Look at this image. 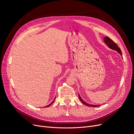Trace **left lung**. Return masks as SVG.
I'll list each match as a JSON object with an SVG mask.
<instances>
[{
	"label": "left lung",
	"mask_w": 134,
	"mask_h": 134,
	"mask_svg": "<svg viewBox=\"0 0 134 134\" xmlns=\"http://www.w3.org/2000/svg\"><path fill=\"white\" fill-rule=\"evenodd\" d=\"M104 40V42L107 44V45L110 48H111L112 49H114L115 51H116L122 56V53H121V51L120 49V48L118 47V45L113 40H111L110 38H109V37H105ZM79 97L80 100H81L82 102L86 105H87L89 107H98L99 105H92V104H89L87 103L86 102H85L84 100H83V99L81 98V97H80L79 94Z\"/></svg>",
	"instance_id": "1"
}]
</instances>
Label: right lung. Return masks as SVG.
I'll return each instance as SVG.
<instances>
[{"label": "right lung", "instance_id": "right-lung-1", "mask_svg": "<svg viewBox=\"0 0 134 134\" xmlns=\"http://www.w3.org/2000/svg\"><path fill=\"white\" fill-rule=\"evenodd\" d=\"M54 100H53V101H52V103H51L50 104H49L48 105H47V106H46V107H49V106H50V105H51V104H52V103H53V102H54Z\"/></svg>", "mask_w": 134, "mask_h": 134}]
</instances>
